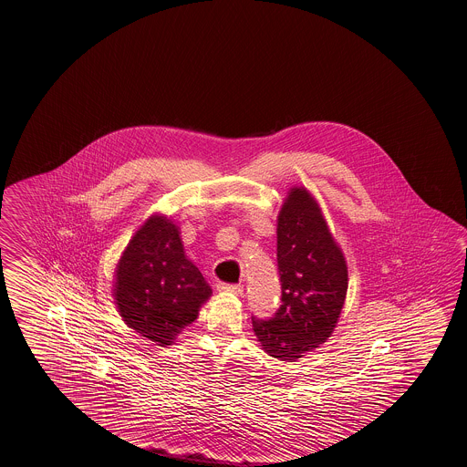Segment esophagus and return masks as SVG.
Wrapping results in <instances>:
<instances>
[{"mask_svg": "<svg viewBox=\"0 0 467 467\" xmlns=\"http://www.w3.org/2000/svg\"><path fill=\"white\" fill-rule=\"evenodd\" d=\"M217 289H219V291H223V293L236 295V296H241V295H243V285H238V284H219V285H217Z\"/></svg>", "mask_w": 467, "mask_h": 467, "instance_id": "34e87169", "label": "esophagus"}]
</instances>
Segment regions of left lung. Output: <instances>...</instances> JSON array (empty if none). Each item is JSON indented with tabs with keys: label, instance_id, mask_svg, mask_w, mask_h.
Returning a JSON list of instances; mask_svg holds the SVG:
<instances>
[{
	"label": "left lung",
	"instance_id": "left-lung-1",
	"mask_svg": "<svg viewBox=\"0 0 467 467\" xmlns=\"http://www.w3.org/2000/svg\"><path fill=\"white\" fill-rule=\"evenodd\" d=\"M277 265L283 305L269 320L252 317V324L265 353L293 363L332 336L349 284L346 256L305 186L287 192L277 215Z\"/></svg>",
	"mask_w": 467,
	"mask_h": 467
}]
</instances>
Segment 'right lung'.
Instances as JSON below:
<instances>
[{
    "instance_id": "obj_1",
    "label": "right lung",
    "mask_w": 467,
    "mask_h": 467,
    "mask_svg": "<svg viewBox=\"0 0 467 467\" xmlns=\"http://www.w3.org/2000/svg\"><path fill=\"white\" fill-rule=\"evenodd\" d=\"M180 234L168 215H150L128 241L114 270L119 317L161 348L171 346L193 324L202 305L213 296L211 285L184 254Z\"/></svg>"
}]
</instances>
